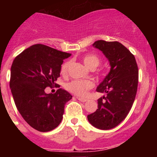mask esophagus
I'll use <instances>...</instances> for the list:
<instances>
[{"label": "esophagus", "mask_w": 157, "mask_h": 157, "mask_svg": "<svg viewBox=\"0 0 157 157\" xmlns=\"http://www.w3.org/2000/svg\"><path fill=\"white\" fill-rule=\"evenodd\" d=\"M77 99H78L79 101H80V102H86V101H87V99H83V98L77 97Z\"/></svg>", "instance_id": "34e87169"}]
</instances>
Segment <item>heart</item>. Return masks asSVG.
I'll list each match as a JSON object with an SVG mask.
<instances>
[{"label": "heart", "instance_id": "heart-1", "mask_svg": "<svg viewBox=\"0 0 157 157\" xmlns=\"http://www.w3.org/2000/svg\"><path fill=\"white\" fill-rule=\"evenodd\" d=\"M83 62L90 69H95L100 63L99 57L93 54H89L83 57ZM70 61L63 63L61 67V73L64 75L67 74ZM94 86V83L90 80H74L66 85V88L74 95L84 97L87 95L88 91Z\"/></svg>", "mask_w": 157, "mask_h": 157}]
</instances>
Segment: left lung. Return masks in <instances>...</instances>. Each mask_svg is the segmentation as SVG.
Masks as SVG:
<instances>
[{"instance_id": "8db88e82", "label": "left lung", "mask_w": 157, "mask_h": 157, "mask_svg": "<svg viewBox=\"0 0 157 157\" xmlns=\"http://www.w3.org/2000/svg\"><path fill=\"white\" fill-rule=\"evenodd\" d=\"M93 45L102 52L111 68L96 88L106 96L98 99V109L87 115V119L95 128L112 129L126 118L132 107L138 84V67L134 55L120 42L98 40Z\"/></svg>"}]
</instances>
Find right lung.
<instances>
[{"mask_svg": "<svg viewBox=\"0 0 157 157\" xmlns=\"http://www.w3.org/2000/svg\"><path fill=\"white\" fill-rule=\"evenodd\" d=\"M71 54L36 44L25 49L13 61L10 87L23 119L34 129L47 132L61 123L66 102L72 96L62 89L47 94L45 89L57 86L64 59Z\"/></svg>", "mask_w": 157, "mask_h": 157, "instance_id": "right-lung-1", "label": "right lung"}]
</instances>
